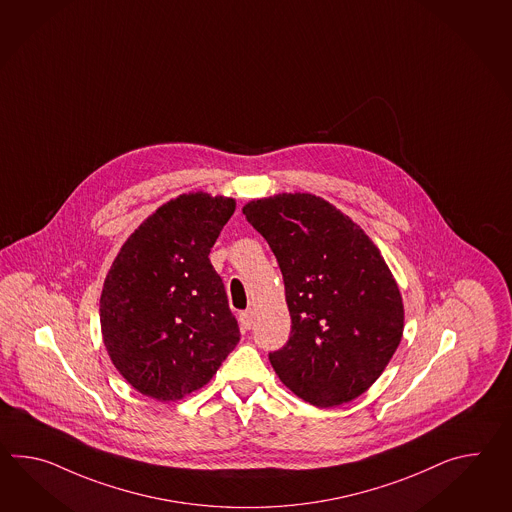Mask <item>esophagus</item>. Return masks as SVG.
<instances>
[{
    "label": "esophagus",
    "instance_id": "obj_1",
    "mask_svg": "<svg viewBox=\"0 0 512 512\" xmlns=\"http://www.w3.org/2000/svg\"><path fill=\"white\" fill-rule=\"evenodd\" d=\"M253 320H255V314H253L251 309H248V311L240 312V325H242L244 329H251Z\"/></svg>",
    "mask_w": 512,
    "mask_h": 512
}]
</instances>
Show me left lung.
<instances>
[{
    "label": "left lung",
    "instance_id": "8db88e82",
    "mask_svg": "<svg viewBox=\"0 0 512 512\" xmlns=\"http://www.w3.org/2000/svg\"><path fill=\"white\" fill-rule=\"evenodd\" d=\"M279 262L292 331L270 353L281 383L314 407H337L374 385L405 325L381 251L344 212L309 192L242 207Z\"/></svg>",
    "mask_w": 512,
    "mask_h": 512
}]
</instances>
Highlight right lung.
Here are the masks:
<instances>
[{"label":"right lung","mask_w":512,"mask_h":512,"mask_svg":"<svg viewBox=\"0 0 512 512\" xmlns=\"http://www.w3.org/2000/svg\"><path fill=\"white\" fill-rule=\"evenodd\" d=\"M237 201L188 192L125 240L100 298L101 337L140 394L177 401L205 387L240 340L209 253Z\"/></svg>","instance_id":"right-lung-1"}]
</instances>
